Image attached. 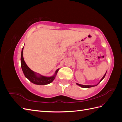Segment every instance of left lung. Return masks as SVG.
I'll return each instance as SVG.
<instances>
[{"instance_id": "1", "label": "left lung", "mask_w": 122, "mask_h": 122, "mask_svg": "<svg viewBox=\"0 0 122 122\" xmlns=\"http://www.w3.org/2000/svg\"><path fill=\"white\" fill-rule=\"evenodd\" d=\"M106 73L105 74V75L103 76V77H102V78L101 79V80H100V82L101 81H102V80L105 77V75H106ZM99 82V83H100ZM77 85H78L79 86H81V87H84V88H89V87H93V86H84V85H81V84H78V83H76ZM97 84V85H98Z\"/></svg>"}]
</instances>
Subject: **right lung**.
<instances>
[{"label": "right lung", "instance_id": "add662e5", "mask_svg": "<svg viewBox=\"0 0 122 122\" xmlns=\"http://www.w3.org/2000/svg\"><path fill=\"white\" fill-rule=\"evenodd\" d=\"M23 47L22 48V49L21 51V66L25 76L30 81L36 84L45 85L52 82L53 81V80L55 79V75H56L59 69L56 70L54 75L53 76L47 77L45 76H43L41 75H37V74H36L35 72H34V71H32L31 70L29 69V68L27 66V65L26 64L25 62L24 61L23 56Z\"/></svg>", "mask_w": 122, "mask_h": 122}]
</instances>
